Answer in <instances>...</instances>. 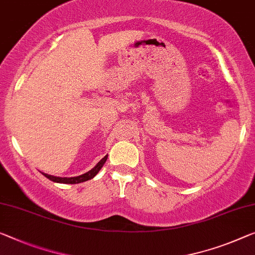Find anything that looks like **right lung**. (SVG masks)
<instances>
[{
	"label": "right lung",
	"mask_w": 255,
	"mask_h": 255,
	"mask_svg": "<svg viewBox=\"0 0 255 255\" xmlns=\"http://www.w3.org/2000/svg\"><path fill=\"white\" fill-rule=\"evenodd\" d=\"M108 155H106L105 157L100 160L99 163L97 164V165L92 168V170H90L87 173L82 174V175H78V177H73V178H60V177H53V175H50V174H45V173H42L44 175L45 178H48L49 180L53 182H58V183H80V182H84V181H88V180L95 178L98 172L100 171V168L104 166V164L106 160H107Z\"/></svg>",
	"instance_id": "add662e5"
}]
</instances>
